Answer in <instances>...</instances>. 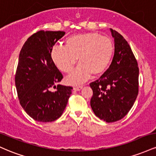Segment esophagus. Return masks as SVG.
Returning a JSON list of instances; mask_svg holds the SVG:
<instances>
[{
    "label": "esophagus",
    "mask_w": 156,
    "mask_h": 156,
    "mask_svg": "<svg viewBox=\"0 0 156 156\" xmlns=\"http://www.w3.org/2000/svg\"><path fill=\"white\" fill-rule=\"evenodd\" d=\"M82 88H83V87H82V86H80V87H73V90L80 91V90H81Z\"/></svg>",
    "instance_id": "1"
}]
</instances>
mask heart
<instances>
[{"label":"heart","mask_w":156,"mask_h":156,"mask_svg":"<svg viewBox=\"0 0 156 156\" xmlns=\"http://www.w3.org/2000/svg\"><path fill=\"white\" fill-rule=\"evenodd\" d=\"M114 52V44L110 38L98 33L73 35L66 39L65 47L54 46L51 56L56 67L62 73L75 70L65 78L70 85H78L88 80L91 74L99 76L108 67Z\"/></svg>","instance_id":"heart-1"}]
</instances>
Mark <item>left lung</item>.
Listing matches in <instances>:
<instances>
[{
	"instance_id": "1",
	"label": "left lung",
	"mask_w": 156,
	"mask_h": 156,
	"mask_svg": "<svg viewBox=\"0 0 156 156\" xmlns=\"http://www.w3.org/2000/svg\"><path fill=\"white\" fill-rule=\"evenodd\" d=\"M114 39V54L110 67L90 83V105L94 114L106 122L122 119L133 106L139 92V67L124 37L110 28Z\"/></svg>"
}]
</instances>
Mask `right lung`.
I'll use <instances>...</instances> for the list:
<instances>
[{"label": "right lung", "mask_w": 156, "mask_h": 156, "mask_svg": "<svg viewBox=\"0 0 156 156\" xmlns=\"http://www.w3.org/2000/svg\"><path fill=\"white\" fill-rule=\"evenodd\" d=\"M64 31H40L29 37L19 55L15 86L21 106L36 121L50 122L59 118L73 87L57 85L63 78L53 63L51 51Z\"/></svg>", "instance_id": "right-lung-1"}]
</instances>
